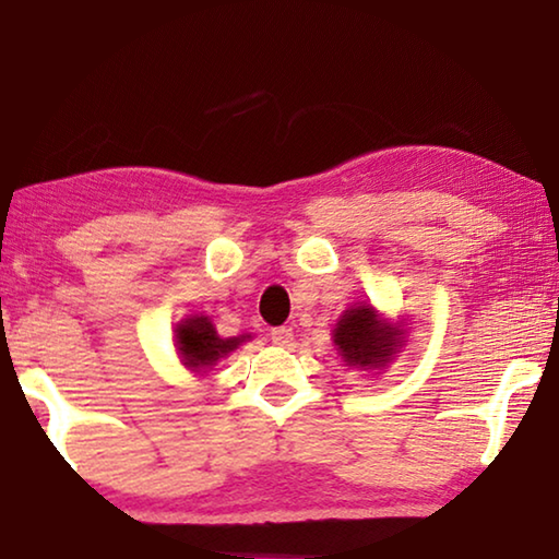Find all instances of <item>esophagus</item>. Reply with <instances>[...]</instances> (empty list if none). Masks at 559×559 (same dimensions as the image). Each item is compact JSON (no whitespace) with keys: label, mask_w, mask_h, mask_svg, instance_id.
I'll return each mask as SVG.
<instances>
[{"label":"esophagus","mask_w":559,"mask_h":559,"mask_svg":"<svg viewBox=\"0 0 559 559\" xmlns=\"http://www.w3.org/2000/svg\"><path fill=\"white\" fill-rule=\"evenodd\" d=\"M271 340L281 347H288L293 343V330L290 328H273L271 330Z\"/></svg>","instance_id":"34e87169"}]
</instances>
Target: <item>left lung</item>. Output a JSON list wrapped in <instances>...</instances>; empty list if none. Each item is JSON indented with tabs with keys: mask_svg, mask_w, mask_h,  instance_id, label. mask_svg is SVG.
<instances>
[{
	"mask_svg": "<svg viewBox=\"0 0 559 559\" xmlns=\"http://www.w3.org/2000/svg\"><path fill=\"white\" fill-rule=\"evenodd\" d=\"M406 320L384 316L372 302H355L333 328V343L349 370L382 374L406 345Z\"/></svg>",
	"mask_w": 559,
	"mask_h": 559,
	"instance_id": "1",
	"label": "left lung"
}]
</instances>
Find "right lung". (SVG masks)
<instances>
[{
  "mask_svg": "<svg viewBox=\"0 0 559 559\" xmlns=\"http://www.w3.org/2000/svg\"><path fill=\"white\" fill-rule=\"evenodd\" d=\"M173 333L179 365L194 377H206L222 357L231 355L236 347L251 340V333L222 337L216 333L212 318L204 313L185 316L179 323H175Z\"/></svg>",
  "mask_w": 559,
  "mask_h": 559,
  "instance_id": "1",
  "label": "right lung"
}]
</instances>
